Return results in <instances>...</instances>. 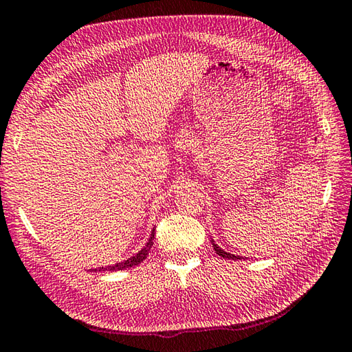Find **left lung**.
Segmentation results:
<instances>
[{"mask_svg": "<svg viewBox=\"0 0 352 352\" xmlns=\"http://www.w3.org/2000/svg\"><path fill=\"white\" fill-rule=\"evenodd\" d=\"M211 243H213V248H214V251H216V254H217V256H221V257H223V258H233V261H237V258H242L241 256L230 254V253H227V251H223L221 247H219L217 243H214V241H211Z\"/></svg>", "mask_w": 352, "mask_h": 352, "instance_id": "8db88e82", "label": "left lung"}]
</instances>
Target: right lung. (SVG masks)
<instances>
[{"label":"right lung","mask_w":352,"mask_h":352,"mask_svg":"<svg viewBox=\"0 0 352 352\" xmlns=\"http://www.w3.org/2000/svg\"><path fill=\"white\" fill-rule=\"evenodd\" d=\"M153 239H155V228L151 230L150 239H148V242L145 243V247L141 251H138L135 256L129 257L127 261H124V262H119V263H115V265H109V267L95 268L94 271H121V270H127V268H131V267H136V265H139L141 262H144L145 258H147V256L150 253L151 245H153Z\"/></svg>","instance_id":"obj_1"}]
</instances>
